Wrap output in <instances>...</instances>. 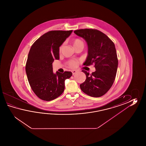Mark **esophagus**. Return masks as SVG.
Returning <instances> with one entry per match:
<instances>
[{"mask_svg": "<svg viewBox=\"0 0 146 146\" xmlns=\"http://www.w3.org/2000/svg\"><path fill=\"white\" fill-rule=\"evenodd\" d=\"M77 72V70H72V74H74L76 73Z\"/></svg>", "mask_w": 146, "mask_h": 146, "instance_id": "obj_1", "label": "esophagus"}]
</instances>
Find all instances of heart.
Listing matches in <instances>:
<instances>
[{
	"label": "heart",
	"mask_w": 146,
	"mask_h": 146,
	"mask_svg": "<svg viewBox=\"0 0 146 146\" xmlns=\"http://www.w3.org/2000/svg\"><path fill=\"white\" fill-rule=\"evenodd\" d=\"M72 43L74 47L76 46V45H77L78 44H83V42L80 40H79L78 38H76V39H74V40H72ZM62 47H63V45H62L60 47V48H59L60 50H61L62 49ZM69 65L72 68H75L77 66L78 62L76 60H72L69 62Z\"/></svg>",
	"instance_id": "1"
}]
</instances>
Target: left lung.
I'll list each match as a JSON object with an SVG mask.
<instances>
[{
  "label": "left lung",
  "mask_w": 146,
  "mask_h": 146,
  "mask_svg": "<svg viewBox=\"0 0 146 146\" xmlns=\"http://www.w3.org/2000/svg\"><path fill=\"white\" fill-rule=\"evenodd\" d=\"M74 33L84 39L88 45V55L84 65L94 64L96 68V72L91 74L82 70L86 75V79L80 84L81 90L89 96H102L115 80L118 67L115 45L106 35L97 30L80 29Z\"/></svg>",
  "instance_id": "obj_1"
}]
</instances>
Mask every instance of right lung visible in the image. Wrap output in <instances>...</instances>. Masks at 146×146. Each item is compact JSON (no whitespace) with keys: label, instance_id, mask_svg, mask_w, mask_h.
I'll return each instance as SVG.
<instances>
[{"label":"right lung","instance_id":"add662e5","mask_svg":"<svg viewBox=\"0 0 146 146\" xmlns=\"http://www.w3.org/2000/svg\"><path fill=\"white\" fill-rule=\"evenodd\" d=\"M70 31H51L42 35L32 45L28 56L25 72L32 89L40 99H55L65 89V81L72 72H53V62L59 59V47L72 34Z\"/></svg>","mask_w":146,"mask_h":146}]
</instances>
